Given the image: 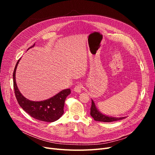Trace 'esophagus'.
Listing matches in <instances>:
<instances>
[{
  "instance_id": "esophagus-1",
  "label": "esophagus",
  "mask_w": 155,
  "mask_h": 155,
  "mask_svg": "<svg viewBox=\"0 0 155 155\" xmlns=\"http://www.w3.org/2000/svg\"><path fill=\"white\" fill-rule=\"evenodd\" d=\"M82 89H83V85L81 83H79L76 87H75L74 91L78 92V93H80L82 91Z\"/></svg>"
}]
</instances>
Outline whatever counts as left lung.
<instances>
[{"mask_svg": "<svg viewBox=\"0 0 155 155\" xmlns=\"http://www.w3.org/2000/svg\"><path fill=\"white\" fill-rule=\"evenodd\" d=\"M91 115L94 118V120L98 121H103V122H112V121H118L120 120H123L126 117H120V118H116V117L108 116L99 111L96 107L94 102L92 100V105L91 108Z\"/></svg>", "mask_w": 155, "mask_h": 155, "instance_id": "8db88e82", "label": "left lung"}]
</instances>
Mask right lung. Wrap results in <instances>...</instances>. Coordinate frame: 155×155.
I'll return each instance as SVG.
<instances>
[{"instance_id":"1","label":"right lung","mask_w":155,"mask_h":155,"mask_svg":"<svg viewBox=\"0 0 155 155\" xmlns=\"http://www.w3.org/2000/svg\"><path fill=\"white\" fill-rule=\"evenodd\" d=\"M34 46L35 44L28 49ZM20 60L21 59L18 60L13 74V88L18 104L23 110L35 119L46 122H53L58 120L64 113V101L71 92L70 89H64L53 97L44 101H34L26 99L18 90L16 83V69Z\"/></svg>"}]
</instances>
